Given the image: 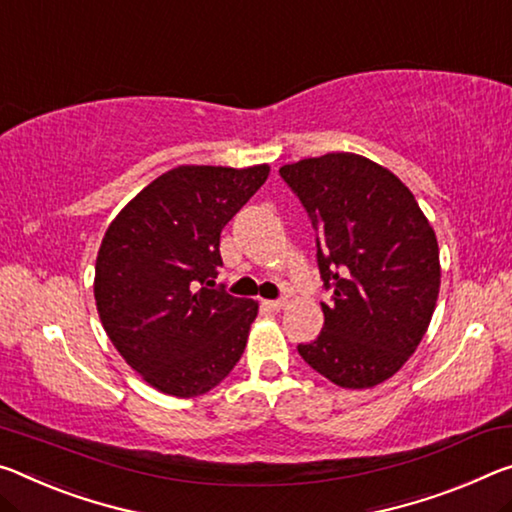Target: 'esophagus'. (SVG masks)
I'll list each match as a JSON object with an SVG mask.
<instances>
[{
  "label": "esophagus",
  "instance_id": "esophagus-1",
  "mask_svg": "<svg viewBox=\"0 0 512 512\" xmlns=\"http://www.w3.org/2000/svg\"><path fill=\"white\" fill-rule=\"evenodd\" d=\"M262 305H264V307H269V310H273V312H278V310H282V307L287 305V300H285V298H275V300H262Z\"/></svg>",
  "mask_w": 512,
  "mask_h": 512
}]
</instances>
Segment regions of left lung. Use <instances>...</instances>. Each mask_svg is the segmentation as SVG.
<instances>
[{"label":"left lung","instance_id":"1","mask_svg":"<svg viewBox=\"0 0 512 512\" xmlns=\"http://www.w3.org/2000/svg\"><path fill=\"white\" fill-rule=\"evenodd\" d=\"M316 232L323 330L298 353L330 383L367 389L399 371L431 323L440 248L415 196L387 168L330 152L280 168Z\"/></svg>","mask_w":512,"mask_h":512}]
</instances>
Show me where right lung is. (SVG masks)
<instances>
[{"mask_svg": "<svg viewBox=\"0 0 512 512\" xmlns=\"http://www.w3.org/2000/svg\"><path fill=\"white\" fill-rule=\"evenodd\" d=\"M269 166H177L150 182L104 234L95 303L113 346L145 383L189 399L214 389L246 348L257 303L216 287L221 230Z\"/></svg>", "mask_w": 512, "mask_h": 512, "instance_id": "right-lung-1", "label": "right lung"}]
</instances>
